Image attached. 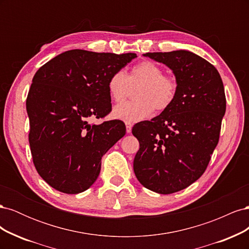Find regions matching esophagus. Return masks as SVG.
Here are the masks:
<instances>
[{"label": "esophagus", "instance_id": "1", "mask_svg": "<svg viewBox=\"0 0 249 249\" xmlns=\"http://www.w3.org/2000/svg\"><path fill=\"white\" fill-rule=\"evenodd\" d=\"M125 127H126V133L130 134L132 132V124L131 123H125Z\"/></svg>", "mask_w": 249, "mask_h": 249}]
</instances>
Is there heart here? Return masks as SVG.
Masks as SVG:
<instances>
[{
	"label": "heart",
	"mask_w": 249,
	"mask_h": 249,
	"mask_svg": "<svg viewBox=\"0 0 249 249\" xmlns=\"http://www.w3.org/2000/svg\"><path fill=\"white\" fill-rule=\"evenodd\" d=\"M139 85L134 102L120 104L113 109L115 118L126 123H136L153 114L154 110H166L176 99L177 82L164 76L161 67L152 61H142L135 65L129 76L124 71H116L108 79L107 87L111 100L122 103L129 94L130 88Z\"/></svg>",
	"instance_id": "obj_1"
}]
</instances>
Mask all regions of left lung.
Here are the masks:
<instances>
[{"instance_id": "left-lung-1", "label": "left lung", "mask_w": 249, "mask_h": 249, "mask_svg": "<svg viewBox=\"0 0 249 249\" xmlns=\"http://www.w3.org/2000/svg\"><path fill=\"white\" fill-rule=\"evenodd\" d=\"M143 56L169 67L178 91L160 115L133 126L140 144L134 172L147 189L170 194L197 180L208 166L227 108L223 83L215 67L192 52Z\"/></svg>"}]
</instances>
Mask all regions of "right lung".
Segmentation results:
<instances>
[{
  "instance_id": "add662e5",
  "label": "right lung",
  "mask_w": 249,
  "mask_h": 249,
  "mask_svg": "<svg viewBox=\"0 0 249 249\" xmlns=\"http://www.w3.org/2000/svg\"><path fill=\"white\" fill-rule=\"evenodd\" d=\"M136 57L71 50L36 71L26 103L29 143L37 172L54 189L87 190L100 175L102 157L124 136L122 120H88L111 111L108 79Z\"/></svg>"
}]
</instances>
